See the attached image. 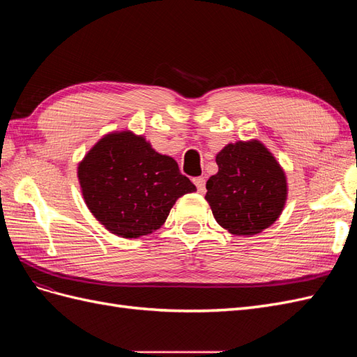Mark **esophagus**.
<instances>
[{"instance_id":"34e87169","label":"esophagus","mask_w":357,"mask_h":357,"mask_svg":"<svg viewBox=\"0 0 357 357\" xmlns=\"http://www.w3.org/2000/svg\"><path fill=\"white\" fill-rule=\"evenodd\" d=\"M193 183L197 185V189H198L199 193L205 192V178L204 177H197L195 180H193Z\"/></svg>"}]
</instances>
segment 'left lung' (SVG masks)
<instances>
[{
	"instance_id": "obj_1",
	"label": "left lung",
	"mask_w": 357,
	"mask_h": 357,
	"mask_svg": "<svg viewBox=\"0 0 357 357\" xmlns=\"http://www.w3.org/2000/svg\"><path fill=\"white\" fill-rule=\"evenodd\" d=\"M219 171L207 181L205 199L222 228L250 236L269 228L287 199L286 172L259 142L226 144L215 155Z\"/></svg>"
}]
</instances>
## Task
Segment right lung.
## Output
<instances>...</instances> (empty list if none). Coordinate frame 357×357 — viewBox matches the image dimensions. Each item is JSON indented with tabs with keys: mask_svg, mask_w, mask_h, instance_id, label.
Segmentation results:
<instances>
[{
	"mask_svg": "<svg viewBox=\"0 0 357 357\" xmlns=\"http://www.w3.org/2000/svg\"><path fill=\"white\" fill-rule=\"evenodd\" d=\"M77 177L93 218L122 238L155 232L176 201L197 190L174 159L128 129L95 143L79 162Z\"/></svg>",
	"mask_w": 357,
	"mask_h": 357,
	"instance_id": "add662e5",
	"label": "right lung"
}]
</instances>
